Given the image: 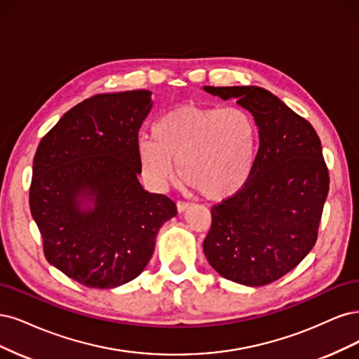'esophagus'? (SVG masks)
Returning <instances> with one entry per match:
<instances>
[{"label":"esophagus","mask_w":359,"mask_h":359,"mask_svg":"<svg viewBox=\"0 0 359 359\" xmlns=\"http://www.w3.org/2000/svg\"><path fill=\"white\" fill-rule=\"evenodd\" d=\"M191 207V203H188V201H182V200H179L177 201V210L182 213V212H184L187 209H189Z\"/></svg>","instance_id":"obj_1"}]
</instances>
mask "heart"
I'll use <instances>...</instances> for the list:
<instances>
[{
  "label": "heart",
  "mask_w": 359,
  "mask_h": 359,
  "mask_svg": "<svg viewBox=\"0 0 359 359\" xmlns=\"http://www.w3.org/2000/svg\"><path fill=\"white\" fill-rule=\"evenodd\" d=\"M258 125L240 107L187 104L155 121L152 138L142 137L137 156L143 176L156 189L176 177L207 200H224L248 183L258 154Z\"/></svg>",
  "instance_id": "b5f03b06"
}]
</instances>
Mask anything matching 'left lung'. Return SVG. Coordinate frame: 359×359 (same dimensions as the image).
Listing matches in <instances>:
<instances>
[{"label":"left lung","instance_id":"8db88e82","mask_svg":"<svg viewBox=\"0 0 359 359\" xmlns=\"http://www.w3.org/2000/svg\"><path fill=\"white\" fill-rule=\"evenodd\" d=\"M237 98L259 128V149L248 183L212 207L203 248L228 280L248 286L276 282L315 246L330 189V172L313 126L267 89L204 86Z\"/></svg>","mask_w":359,"mask_h":359}]
</instances>
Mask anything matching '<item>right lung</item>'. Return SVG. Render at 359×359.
<instances>
[{"label": "right lung", "mask_w": 359, "mask_h": 359, "mask_svg": "<svg viewBox=\"0 0 359 359\" xmlns=\"http://www.w3.org/2000/svg\"><path fill=\"white\" fill-rule=\"evenodd\" d=\"M150 90L98 94L68 110L37 147L29 209L44 257L70 279L110 289L140 274L158 231L176 203L137 179L138 130L152 109ZM88 193L95 209L76 198Z\"/></svg>", "instance_id": "1"}]
</instances>
